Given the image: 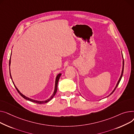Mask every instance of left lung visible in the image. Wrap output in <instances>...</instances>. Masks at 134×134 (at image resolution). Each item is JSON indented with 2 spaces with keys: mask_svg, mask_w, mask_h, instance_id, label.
Returning a JSON list of instances; mask_svg holds the SVG:
<instances>
[{
  "mask_svg": "<svg viewBox=\"0 0 134 134\" xmlns=\"http://www.w3.org/2000/svg\"><path fill=\"white\" fill-rule=\"evenodd\" d=\"M122 58H123V66H122V72H121V76H120V78H119V81H118V82H117V84H116V86H115V88H114V89L113 90V91L110 93V95H109V96H108V97H109L110 95H111V94L115 91V89H116V88L117 87V86H118V85H119V83H120V81H121V78H122V76H123V70H124V60H123V54H122Z\"/></svg>",
  "mask_w": 134,
  "mask_h": 134,
  "instance_id": "left-lung-1",
  "label": "left lung"
}]
</instances>
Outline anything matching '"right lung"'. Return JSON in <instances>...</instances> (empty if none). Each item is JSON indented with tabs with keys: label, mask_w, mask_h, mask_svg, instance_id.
<instances>
[{
	"label": "right lung",
	"mask_w": 134,
	"mask_h": 134,
	"mask_svg": "<svg viewBox=\"0 0 134 134\" xmlns=\"http://www.w3.org/2000/svg\"><path fill=\"white\" fill-rule=\"evenodd\" d=\"M11 53H12V52H11ZM10 64H11V57H10V61H9V66H10V77H11V80H12V82H13V84H14V86H15V89H17V91L18 92V93L20 94V96H21L24 98V99H26V100H29V101H31V102H35V103H38V104H44V103H47V102H48L49 101H50L53 97H54V96L55 95V94L56 93V92H57V85H58V81H59V78H60V76H61V75H62V74H59L58 75H57V76H56V80H55V84H54V91H53V94L52 95H51V96L49 98H48V99H46V100H35V99H32V98H29V97H26V96H25V95H24L23 94H22L20 91H19V90L17 89V88L16 87V86H15V84H14V82H13V80H12V76H11V72H10Z\"/></svg>",
	"instance_id": "add662e5"
}]
</instances>
